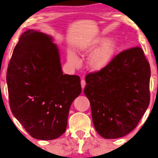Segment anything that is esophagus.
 Returning <instances> with one entry per match:
<instances>
[{
	"instance_id": "1",
	"label": "esophagus",
	"mask_w": 158,
	"mask_h": 158,
	"mask_svg": "<svg viewBox=\"0 0 158 158\" xmlns=\"http://www.w3.org/2000/svg\"><path fill=\"white\" fill-rule=\"evenodd\" d=\"M81 87H82V88H85V85H86V83H85V80H81Z\"/></svg>"
}]
</instances>
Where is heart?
Here are the masks:
<instances>
[{
	"label": "heart",
	"instance_id": "b5f03b06",
	"mask_svg": "<svg viewBox=\"0 0 158 158\" xmlns=\"http://www.w3.org/2000/svg\"><path fill=\"white\" fill-rule=\"evenodd\" d=\"M101 46L96 51H95L90 56L88 60V64L93 70L98 71L105 68L115 56L118 49V44L116 40H110L103 37L95 40L91 44L81 49L82 52L87 51H94L98 47ZM68 60L70 63L75 67H79L81 62L77 56L72 52L68 54Z\"/></svg>",
	"mask_w": 158,
	"mask_h": 158
}]
</instances>
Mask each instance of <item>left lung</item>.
<instances>
[{
  "label": "left lung",
  "instance_id": "1",
  "mask_svg": "<svg viewBox=\"0 0 158 158\" xmlns=\"http://www.w3.org/2000/svg\"><path fill=\"white\" fill-rule=\"evenodd\" d=\"M150 64L139 47L121 52L102 70L85 76L93 122L106 139L127 135L150 103Z\"/></svg>",
  "mask_w": 158,
  "mask_h": 158
}]
</instances>
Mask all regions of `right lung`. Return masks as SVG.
<instances>
[{
	"label": "right lung",
	"instance_id": "right-lung-1",
	"mask_svg": "<svg viewBox=\"0 0 158 158\" xmlns=\"http://www.w3.org/2000/svg\"><path fill=\"white\" fill-rule=\"evenodd\" d=\"M6 81L10 110L32 137L55 139L65 131L70 106L81 93V79L63 75L50 36L34 29L21 34Z\"/></svg>",
	"mask_w": 158,
	"mask_h": 158
}]
</instances>
